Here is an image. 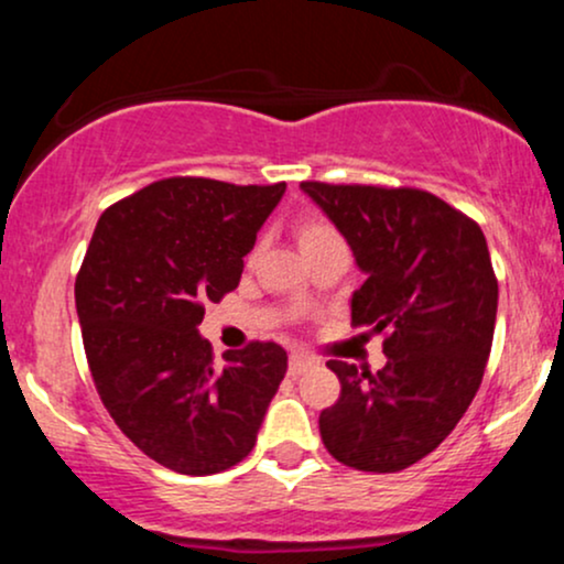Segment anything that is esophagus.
I'll use <instances>...</instances> for the list:
<instances>
[{
	"mask_svg": "<svg viewBox=\"0 0 564 564\" xmlns=\"http://www.w3.org/2000/svg\"><path fill=\"white\" fill-rule=\"evenodd\" d=\"M313 364H315V360L310 358V355L294 352V355H291V358H289V373H291V377H300V373L307 371V368L313 366Z\"/></svg>",
	"mask_w": 564,
	"mask_h": 564,
	"instance_id": "34e87169",
	"label": "esophagus"
}]
</instances>
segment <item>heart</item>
Here are the masks:
<instances>
[{
    "label": "heart",
    "instance_id": "1",
    "mask_svg": "<svg viewBox=\"0 0 564 564\" xmlns=\"http://www.w3.org/2000/svg\"><path fill=\"white\" fill-rule=\"evenodd\" d=\"M296 238H300L302 251H307L318 243L334 241V238H339V232H336L334 225H328L323 217H302L300 223H296Z\"/></svg>",
    "mask_w": 564,
    "mask_h": 564
}]
</instances>
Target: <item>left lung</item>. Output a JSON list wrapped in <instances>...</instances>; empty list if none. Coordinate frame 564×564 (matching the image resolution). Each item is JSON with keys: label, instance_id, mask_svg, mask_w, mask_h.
Returning a JSON list of instances; mask_svg holds the SVG:
<instances>
[{"label": "left lung", "instance_id": "left-lung-1", "mask_svg": "<svg viewBox=\"0 0 564 564\" xmlns=\"http://www.w3.org/2000/svg\"><path fill=\"white\" fill-rule=\"evenodd\" d=\"M366 273L352 326L384 334L371 373L328 360L341 392L321 411L326 451L360 471H400L451 435L480 390L498 281L480 225L419 187L304 180Z\"/></svg>", "mask_w": 564, "mask_h": 564}]
</instances>
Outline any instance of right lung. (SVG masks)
Here are the masks:
<instances>
[{
	"label": "right lung",
	"instance_id": "1",
	"mask_svg": "<svg viewBox=\"0 0 564 564\" xmlns=\"http://www.w3.org/2000/svg\"><path fill=\"white\" fill-rule=\"evenodd\" d=\"M283 191L286 183L159 180L102 212L76 275L102 405L145 456L180 475L243 462L286 373V349L275 341H249L217 366L198 334L204 304L238 286Z\"/></svg>",
	"mask_w": 564,
	"mask_h": 564
}]
</instances>
